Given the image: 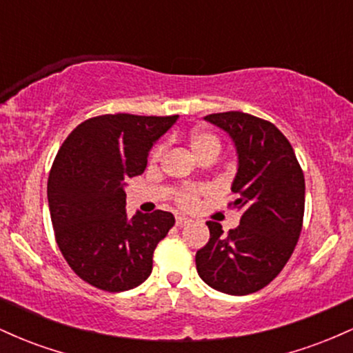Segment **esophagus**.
<instances>
[{"instance_id": "34e87169", "label": "esophagus", "mask_w": 353, "mask_h": 353, "mask_svg": "<svg viewBox=\"0 0 353 353\" xmlns=\"http://www.w3.org/2000/svg\"><path fill=\"white\" fill-rule=\"evenodd\" d=\"M189 222H190V219L185 217V216H177L176 217V225H177V228H182V225H188Z\"/></svg>"}]
</instances>
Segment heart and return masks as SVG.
Wrapping results in <instances>:
<instances>
[{"instance_id":"obj_1","label":"heart","mask_w":353,"mask_h":353,"mask_svg":"<svg viewBox=\"0 0 353 353\" xmlns=\"http://www.w3.org/2000/svg\"><path fill=\"white\" fill-rule=\"evenodd\" d=\"M189 145H190V151L194 152V156L196 157H199L202 154H208V152H214L217 156L219 151H221V143H219L217 137L205 131L194 132L189 139ZM163 154H164V145L163 144L157 145V148L152 151V156H151L152 161H157ZM199 194L201 190L197 189H184L181 190L179 199L177 201H179L182 208L190 209L197 204V201H199Z\"/></svg>"}]
</instances>
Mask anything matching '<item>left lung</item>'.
<instances>
[{"label": "left lung", "mask_w": 353, "mask_h": 353, "mask_svg": "<svg viewBox=\"0 0 353 353\" xmlns=\"http://www.w3.org/2000/svg\"><path fill=\"white\" fill-rule=\"evenodd\" d=\"M232 139L237 172L230 208L241 222L225 236L208 221L210 239L196 254L197 274L209 287L229 295L261 290L277 277L302 230L305 181L287 137L269 121L241 111L204 117Z\"/></svg>", "instance_id": "1"}]
</instances>
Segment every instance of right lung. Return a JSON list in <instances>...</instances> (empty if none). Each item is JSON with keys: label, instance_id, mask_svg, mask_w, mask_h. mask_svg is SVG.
Listing matches in <instances>:
<instances>
[{"label": "right lung", "instance_id": "obj_1", "mask_svg": "<svg viewBox=\"0 0 353 353\" xmlns=\"http://www.w3.org/2000/svg\"><path fill=\"white\" fill-rule=\"evenodd\" d=\"M179 116L104 114L64 139L48 179L56 242L83 281L108 292L141 285L152 254L176 219L171 212L125 214V181L141 176L152 145Z\"/></svg>", "mask_w": 353, "mask_h": 353}]
</instances>
